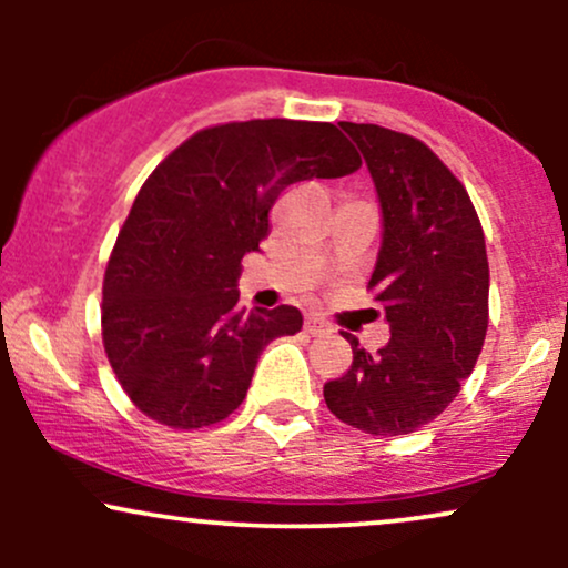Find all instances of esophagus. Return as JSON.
<instances>
[{
  "label": "esophagus",
  "mask_w": 568,
  "mask_h": 568,
  "mask_svg": "<svg viewBox=\"0 0 568 568\" xmlns=\"http://www.w3.org/2000/svg\"><path fill=\"white\" fill-rule=\"evenodd\" d=\"M304 331L306 334H331V331H334V325H331L328 321H325V317H321V315H310L304 321Z\"/></svg>",
  "instance_id": "esophagus-1"
}]
</instances>
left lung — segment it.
Listing matches in <instances>:
<instances>
[{"mask_svg":"<svg viewBox=\"0 0 568 568\" xmlns=\"http://www.w3.org/2000/svg\"><path fill=\"white\" fill-rule=\"evenodd\" d=\"M342 128L379 192L384 234L368 288L384 306L393 338L366 352L344 334L352 366L325 382L323 397L344 425L368 435H408L448 408L484 349V226L467 189L427 143L379 125Z\"/></svg>","mask_w":568,"mask_h":568,"instance_id":"8db88e82","label":"left lung"}]
</instances>
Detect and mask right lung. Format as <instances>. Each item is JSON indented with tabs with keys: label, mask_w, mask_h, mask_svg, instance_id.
Returning <instances> with one entry per match:
<instances>
[{
	"label": "right lung",
	"mask_w": 568,
	"mask_h": 568,
	"mask_svg": "<svg viewBox=\"0 0 568 568\" xmlns=\"http://www.w3.org/2000/svg\"><path fill=\"white\" fill-rule=\"evenodd\" d=\"M357 168L342 130L302 120L197 130L154 168L116 234L101 304L103 349L141 414L197 429L245 400L262 349L302 331V312L240 310V262L285 189Z\"/></svg>",
	"instance_id": "obj_1"
}]
</instances>
